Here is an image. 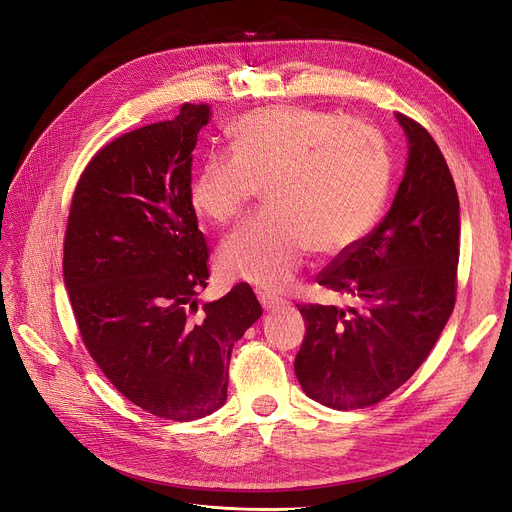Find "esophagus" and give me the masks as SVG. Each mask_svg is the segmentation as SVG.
<instances>
[{
    "label": "esophagus",
    "instance_id": "1",
    "mask_svg": "<svg viewBox=\"0 0 512 512\" xmlns=\"http://www.w3.org/2000/svg\"><path fill=\"white\" fill-rule=\"evenodd\" d=\"M259 301H261L263 309H267V311H274V309H280V307L288 305L286 299L276 297V294H272V292H259Z\"/></svg>",
    "mask_w": 512,
    "mask_h": 512
}]
</instances>
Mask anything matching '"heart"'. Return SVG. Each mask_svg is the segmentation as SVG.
<instances>
[{
    "label": "heart",
    "mask_w": 512,
    "mask_h": 512,
    "mask_svg": "<svg viewBox=\"0 0 512 512\" xmlns=\"http://www.w3.org/2000/svg\"><path fill=\"white\" fill-rule=\"evenodd\" d=\"M234 153H211L188 201L199 218L230 224L265 188L267 211L220 247V270L261 288L288 286L309 251L336 255L378 222L390 164L371 124L313 107H261L232 124Z\"/></svg>",
    "instance_id": "heart-1"
}]
</instances>
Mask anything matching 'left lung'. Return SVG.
<instances>
[{"label": "left lung", "mask_w": 512, "mask_h": 512, "mask_svg": "<svg viewBox=\"0 0 512 512\" xmlns=\"http://www.w3.org/2000/svg\"><path fill=\"white\" fill-rule=\"evenodd\" d=\"M409 161L386 218L317 274L361 307L297 305L307 334L294 373L313 400L353 411L405 384L440 338L456 301L459 195L446 159L419 122L396 114Z\"/></svg>", "instance_id": "1"}]
</instances>
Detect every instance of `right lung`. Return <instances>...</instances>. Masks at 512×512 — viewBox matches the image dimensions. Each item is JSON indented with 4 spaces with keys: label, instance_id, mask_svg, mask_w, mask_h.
<instances>
[{
    "label": "right lung",
    "instance_id": "obj_1",
    "mask_svg": "<svg viewBox=\"0 0 512 512\" xmlns=\"http://www.w3.org/2000/svg\"><path fill=\"white\" fill-rule=\"evenodd\" d=\"M207 105L103 145L80 174L64 236V282L83 344L143 411L193 421L228 394L232 346L263 309L247 282L197 307L209 247L188 201Z\"/></svg>",
    "mask_w": 512,
    "mask_h": 512
}]
</instances>
